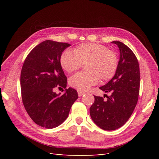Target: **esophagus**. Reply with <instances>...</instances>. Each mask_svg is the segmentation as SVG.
<instances>
[{
    "instance_id": "obj_1",
    "label": "esophagus",
    "mask_w": 159,
    "mask_h": 159,
    "mask_svg": "<svg viewBox=\"0 0 159 159\" xmlns=\"http://www.w3.org/2000/svg\"><path fill=\"white\" fill-rule=\"evenodd\" d=\"M78 96H79V97H81V96H82L84 94H85V91H83L78 90Z\"/></svg>"
}]
</instances>
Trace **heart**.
Segmentation results:
<instances>
[{
	"instance_id": "b5f03b06",
	"label": "heart",
	"mask_w": 159,
	"mask_h": 159,
	"mask_svg": "<svg viewBox=\"0 0 159 159\" xmlns=\"http://www.w3.org/2000/svg\"><path fill=\"white\" fill-rule=\"evenodd\" d=\"M60 62L63 70L69 73L85 64L86 72L75 74L69 81L71 87L85 91L97 84L99 78L102 81L113 78L117 70L119 59L116 53L109 50L107 46L96 43H85L77 46L74 52L64 50Z\"/></svg>"
}]
</instances>
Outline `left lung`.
<instances>
[{
    "instance_id": "left-lung-1",
    "label": "left lung",
    "mask_w": 159,
    "mask_h": 159,
    "mask_svg": "<svg viewBox=\"0 0 159 159\" xmlns=\"http://www.w3.org/2000/svg\"><path fill=\"white\" fill-rule=\"evenodd\" d=\"M117 45L120 59L116 74L109 82L99 89L105 93L107 99L94 96L89 111L91 117L98 127L113 131L122 127L131 116L136 107L140 88V70L137 57L128 46L119 41Z\"/></svg>"
}]
</instances>
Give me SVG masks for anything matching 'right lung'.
Here are the masks:
<instances>
[{"label":"right lung","instance_id":"1","mask_svg":"<svg viewBox=\"0 0 159 159\" xmlns=\"http://www.w3.org/2000/svg\"><path fill=\"white\" fill-rule=\"evenodd\" d=\"M70 46L45 40L34 48L23 64L20 74L22 103L32 121L42 127L59 126L78 98L77 91L71 88L66 89L61 96L53 91L56 87L66 88L67 78L60 59L61 53Z\"/></svg>","mask_w":159,"mask_h":159}]
</instances>
